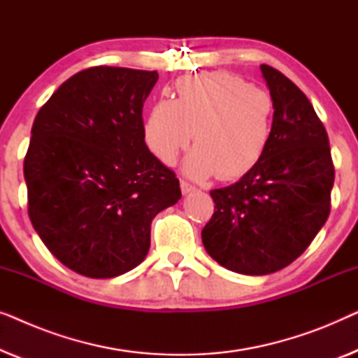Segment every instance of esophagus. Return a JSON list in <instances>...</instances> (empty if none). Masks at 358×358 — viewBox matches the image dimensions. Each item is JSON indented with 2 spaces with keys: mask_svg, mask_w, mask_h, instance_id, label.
<instances>
[{
  "mask_svg": "<svg viewBox=\"0 0 358 358\" xmlns=\"http://www.w3.org/2000/svg\"><path fill=\"white\" fill-rule=\"evenodd\" d=\"M180 190H182L184 195H187V194L195 192V190H197V187H195V185H192V184H189L187 180L180 179Z\"/></svg>",
  "mask_w": 358,
  "mask_h": 358,
  "instance_id": "esophagus-1",
  "label": "esophagus"
}]
</instances>
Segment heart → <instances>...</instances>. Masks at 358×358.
<instances>
[{
  "label": "heart",
  "mask_w": 358,
  "mask_h": 358,
  "mask_svg": "<svg viewBox=\"0 0 358 358\" xmlns=\"http://www.w3.org/2000/svg\"><path fill=\"white\" fill-rule=\"evenodd\" d=\"M275 102L243 78L217 71L180 80L176 97L156 101L143 122L146 148L173 164L194 141L184 171L194 179H239L256 168L271 145ZM194 135H192V131Z\"/></svg>",
  "instance_id": "obj_1"
}]
</instances>
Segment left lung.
<instances>
[{"label":"left lung","mask_w":358,"mask_h":358,"mask_svg":"<svg viewBox=\"0 0 358 358\" xmlns=\"http://www.w3.org/2000/svg\"><path fill=\"white\" fill-rule=\"evenodd\" d=\"M261 71L275 102L271 145L251 173L210 192L215 213L202 229L210 257L243 275L300 257L329 217L334 184L329 138L310 99L275 68Z\"/></svg>","instance_id":"8db88e82"}]
</instances>
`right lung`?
Listing matches in <instances>:
<instances>
[{"label":"right lung","mask_w":358,"mask_h":358,"mask_svg":"<svg viewBox=\"0 0 358 358\" xmlns=\"http://www.w3.org/2000/svg\"><path fill=\"white\" fill-rule=\"evenodd\" d=\"M156 71L94 66L66 80L34 120L24 159L29 218L73 272L112 278L150 251L151 222L179 180L143 140Z\"/></svg>","instance_id":"obj_1"}]
</instances>
